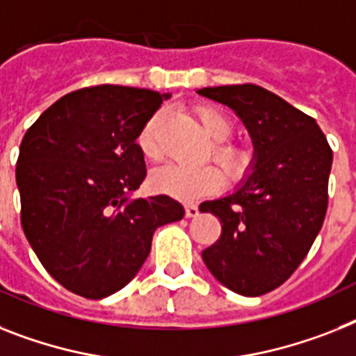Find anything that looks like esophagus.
Instances as JSON below:
<instances>
[{"instance_id": "34e87169", "label": "esophagus", "mask_w": 356, "mask_h": 356, "mask_svg": "<svg viewBox=\"0 0 356 356\" xmlns=\"http://www.w3.org/2000/svg\"><path fill=\"white\" fill-rule=\"evenodd\" d=\"M198 214H200V211L196 205H193V204L185 205V216H187V218H196Z\"/></svg>"}]
</instances>
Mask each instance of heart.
I'll use <instances>...</instances> for the list:
<instances>
[{"label": "heart", "instance_id": "heart-1", "mask_svg": "<svg viewBox=\"0 0 356 356\" xmlns=\"http://www.w3.org/2000/svg\"><path fill=\"white\" fill-rule=\"evenodd\" d=\"M198 122L204 132L213 140L211 145V156L224 169L227 175L234 176L242 171L243 154L231 143H225L231 132L233 123L224 113L213 107L196 108ZM163 122V111L152 114L149 122L143 125L138 145L143 156L149 160H158L161 156L160 147V125ZM224 178L220 171L213 165L202 167H181V165H163L151 175V185L158 193L169 195L172 198L184 200V202H195L207 195H213L222 187Z\"/></svg>", "mask_w": 356, "mask_h": 356}]
</instances>
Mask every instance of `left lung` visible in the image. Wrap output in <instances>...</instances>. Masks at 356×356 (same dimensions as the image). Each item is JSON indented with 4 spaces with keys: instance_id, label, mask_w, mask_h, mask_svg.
<instances>
[{
    "instance_id": "1",
    "label": "left lung",
    "mask_w": 356,
    "mask_h": 356,
    "mask_svg": "<svg viewBox=\"0 0 356 356\" xmlns=\"http://www.w3.org/2000/svg\"><path fill=\"white\" fill-rule=\"evenodd\" d=\"M198 94L233 108L254 147L251 175L238 189L200 205L222 224L202 258L227 289L266 295L296 271L324 224L333 151L315 120L258 85Z\"/></svg>"
}]
</instances>
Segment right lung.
<instances>
[{"mask_svg": "<svg viewBox=\"0 0 356 356\" xmlns=\"http://www.w3.org/2000/svg\"><path fill=\"white\" fill-rule=\"evenodd\" d=\"M171 94L98 85L65 94L19 145L16 184L22 227L47 273L99 300L127 286L160 225L184 218L171 196L131 198L145 180L136 143Z\"/></svg>", "mask_w": 356, "mask_h": 356, "instance_id": "1", "label": "right lung"}]
</instances>
